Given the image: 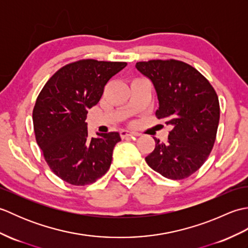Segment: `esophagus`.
<instances>
[{
    "mask_svg": "<svg viewBox=\"0 0 248 248\" xmlns=\"http://www.w3.org/2000/svg\"><path fill=\"white\" fill-rule=\"evenodd\" d=\"M139 133H135V132H131V131L128 130H123L120 131V136L121 139H127V138H134V136H139Z\"/></svg>",
    "mask_w": 248,
    "mask_h": 248,
    "instance_id": "esophagus-1",
    "label": "esophagus"
}]
</instances>
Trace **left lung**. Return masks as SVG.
<instances>
[{"mask_svg": "<svg viewBox=\"0 0 248 248\" xmlns=\"http://www.w3.org/2000/svg\"><path fill=\"white\" fill-rule=\"evenodd\" d=\"M136 68L155 85L159 109L171 130L166 143L145 157L163 177L182 180L197 171L211 152L219 123V102L213 86L197 69L177 60L136 62Z\"/></svg>", "mask_w": 248, "mask_h": 248, "instance_id": "left-lung-1", "label": "left lung"}]
</instances>
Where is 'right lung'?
<instances>
[{"label":"right lung","instance_id":"1","mask_svg":"<svg viewBox=\"0 0 248 248\" xmlns=\"http://www.w3.org/2000/svg\"><path fill=\"white\" fill-rule=\"evenodd\" d=\"M127 66L124 62L80 60L62 67L41 89L33 109L36 141L46 164L72 186L96 182L109 170L117 132L89 138L88 109L101 99L104 86Z\"/></svg>","mask_w":248,"mask_h":248}]
</instances>
